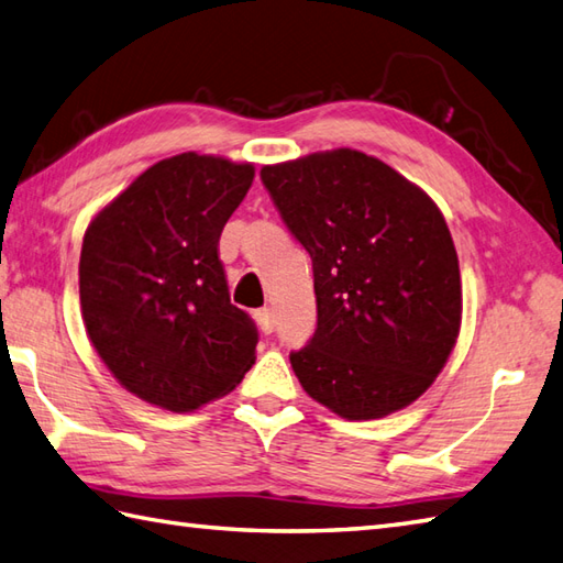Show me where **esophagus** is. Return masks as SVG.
Wrapping results in <instances>:
<instances>
[{"label":"esophagus","instance_id":"obj_1","mask_svg":"<svg viewBox=\"0 0 563 563\" xmlns=\"http://www.w3.org/2000/svg\"><path fill=\"white\" fill-rule=\"evenodd\" d=\"M255 320H257V324H260V330L265 332V334H272V330H274V316H272V310L269 308H262V310H257L255 313Z\"/></svg>","mask_w":563,"mask_h":563}]
</instances>
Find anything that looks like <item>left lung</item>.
Instances as JSON below:
<instances>
[{"label": "left lung", "mask_w": 563, "mask_h": 563, "mask_svg": "<svg viewBox=\"0 0 563 563\" xmlns=\"http://www.w3.org/2000/svg\"><path fill=\"white\" fill-rule=\"evenodd\" d=\"M260 178L313 260L318 328L289 354L303 390L352 421L415 402L460 332V267L441 209L354 148L265 166Z\"/></svg>", "instance_id": "8db88e82"}]
</instances>
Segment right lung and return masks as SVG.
Wrapping results in <instances>:
<instances>
[{"label": "right lung", "mask_w": 563, "mask_h": 563, "mask_svg": "<svg viewBox=\"0 0 563 563\" xmlns=\"http://www.w3.org/2000/svg\"><path fill=\"white\" fill-rule=\"evenodd\" d=\"M255 168L187 152L144 170L89 223L79 260L86 332L122 387L192 411L255 364L257 328L229 296L219 239Z\"/></svg>", "instance_id": "1"}]
</instances>
